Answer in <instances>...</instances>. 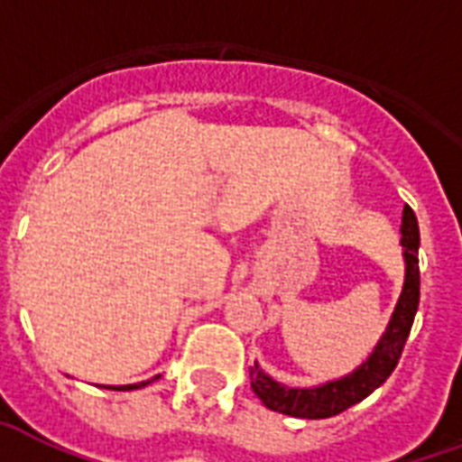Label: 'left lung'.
I'll return each instance as SVG.
<instances>
[{
    "instance_id": "obj_1",
    "label": "left lung",
    "mask_w": 462,
    "mask_h": 462,
    "mask_svg": "<svg viewBox=\"0 0 462 462\" xmlns=\"http://www.w3.org/2000/svg\"><path fill=\"white\" fill-rule=\"evenodd\" d=\"M402 248H405V284L398 299V306L393 310V318L385 328L383 337L378 339L374 352L359 368L352 374L330 381V383L316 385V388H289L277 383L274 378L264 374L263 368H250V388L263 405L274 412L299 417V420H328L335 414L345 412L352 405L368 398L378 385L388 381L395 366H398L405 342L412 330L414 313L420 306V226L417 217L410 207L402 209Z\"/></svg>"
}]
</instances>
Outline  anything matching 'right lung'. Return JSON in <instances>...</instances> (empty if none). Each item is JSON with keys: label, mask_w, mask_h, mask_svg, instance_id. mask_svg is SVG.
<instances>
[{"label": "right lung", "mask_w": 462, "mask_h": 462, "mask_svg": "<svg viewBox=\"0 0 462 462\" xmlns=\"http://www.w3.org/2000/svg\"><path fill=\"white\" fill-rule=\"evenodd\" d=\"M159 378V376H156ZM146 383H152V381H144V383H137V385H120V388H123V391H132V388H144Z\"/></svg>", "instance_id": "obj_1"}]
</instances>
